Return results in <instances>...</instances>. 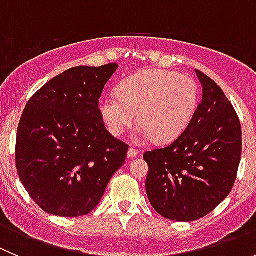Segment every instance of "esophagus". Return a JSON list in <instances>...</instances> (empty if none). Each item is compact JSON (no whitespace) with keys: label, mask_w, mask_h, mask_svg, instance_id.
I'll return each mask as SVG.
<instances>
[{"label":"esophagus","mask_w":256,"mask_h":256,"mask_svg":"<svg viewBox=\"0 0 256 256\" xmlns=\"http://www.w3.org/2000/svg\"><path fill=\"white\" fill-rule=\"evenodd\" d=\"M138 154H140V152H138V150L132 148V147H130V148H128V156L130 157V158H134V157L138 156Z\"/></svg>","instance_id":"obj_1"}]
</instances>
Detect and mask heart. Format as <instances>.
Segmentation results:
<instances>
[{
	"label": "heart",
	"instance_id": "b5f03b06",
	"mask_svg": "<svg viewBox=\"0 0 256 256\" xmlns=\"http://www.w3.org/2000/svg\"><path fill=\"white\" fill-rule=\"evenodd\" d=\"M200 104V88L190 76L171 70H144L124 80L118 94L100 102V115L109 132L120 136L138 114L140 135L158 144L177 140Z\"/></svg>",
	"mask_w": 256,
	"mask_h": 256
}]
</instances>
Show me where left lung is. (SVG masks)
<instances>
[{
    "instance_id": "1",
    "label": "left lung",
    "mask_w": 256,
    "mask_h": 256,
    "mask_svg": "<svg viewBox=\"0 0 256 256\" xmlns=\"http://www.w3.org/2000/svg\"><path fill=\"white\" fill-rule=\"evenodd\" d=\"M203 98L187 130L168 146L144 154L146 192L162 216L192 222L228 197L242 158V126L232 102L209 76L196 70Z\"/></svg>"
}]
</instances>
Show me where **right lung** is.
Segmentation results:
<instances>
[{
	"instance_id": "add662e5",
	"label": "right lung",
	"mask_w": 256,
	"mask_h": 256,
	"mask_svg": "<svg viewBox=\"0 0 256 256\" xmlns=\"http://www.w3.org/2000/svg\"><path fill=\"white\" fill-rule=\"evenodd\" d=\"M118 64L74 66L43 85L18 124L16 167L20 182L47 213L80 216L104 196L125 164L128 146L105 128L99 99Z\"/></svg>"
}]
</instances>
